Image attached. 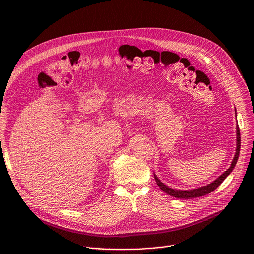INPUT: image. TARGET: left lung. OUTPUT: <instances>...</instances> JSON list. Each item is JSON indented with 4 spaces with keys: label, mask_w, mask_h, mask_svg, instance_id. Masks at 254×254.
<instances>
[{
    "label": "left lung",
    "mask_w": 254,
    "mask_h": 254,
    "mask_svg": "<svg viewBox=\"0 0 254 254\" xmlns=\"http://www.w3.org/2000/svg\"><path fill=\"white\" fill-rule=\"evenodd\" d=\"M236 134H237V138H236V141H237L236 153H235V156L233 158V161L231 163L230 168L227 169V171H225L220 177L217 178L214 181V182H212L211 184H209L207 186H203V187L197 188V189H192V190H185V191H183V190H176V189H172V188L166 186L164 183L161 182V181L158 179V177L154 174L155 180H156V182H157V185L166 194H168L170 196H173L175 198H178V199H193V198H198V197H201V196H205V195L213 192L217 187L220 186V184L226 179V177L233 171V169H234V167H235V165L237 163V160H238V157H239V152H240V131H239V127L238 126L236 127Z\"/></svg>",
    "instance_id": "1"
}]
</instances>
